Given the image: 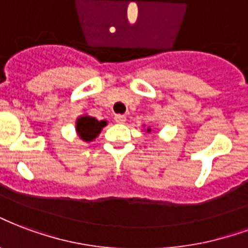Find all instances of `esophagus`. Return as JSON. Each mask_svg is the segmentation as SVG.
I'll return each instance as SVG.
<instances>
[{
  "instance_id": "1",
  "label": "esophagus",
  "mask_w": 248,
  "mask_h": 248,
  "mask_svg": "<svg viewBox=\"0 0 248 248\" xmlns=\"http://www.w3.org/2000/svg\"><path fill=\"white\" fill-rule=\"evenodd\" d=\"M114 121L117 124H124V122H126V117L122 114H117L114 117Z\"/></svg>"
}]
</instances>
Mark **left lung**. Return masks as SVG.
<instances>
[{
	"label": "left lung",
	"mask_w": 248,
	"mask_h": 248,
	"mask_svg": "<svg viewBox=\"0 0 248 248\" xmlns=\"http://www.w3.org/2000/svg\"><path fill=\"white\" fill-rule=\"evenodd\" d=\"M147 133H151V127H147V130H146Z\"/></svg>",
	"instance_id": "obj_1"
}]
</instances>
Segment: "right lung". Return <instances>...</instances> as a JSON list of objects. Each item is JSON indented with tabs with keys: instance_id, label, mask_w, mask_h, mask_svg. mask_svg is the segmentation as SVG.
<instances>
[{
	"instance_id": "add662e5",
	"label": "right lung",
	"mask_w": 248,
	"mask_h": 248,
	"mask_svg": "<svg viewBox=\"0 0 248 248\" xmlns=\"http://www.w3.org/2000/svg\"><path fill=\"white\" fill-rule=\"evenodd\" d=\"M108 124V121L102 119L98 121L94 117L84 114L80 115L76 119V133H78V138L84 140V142H92L100 135L101 130Z\"/></svg>"
}]
</instances>
